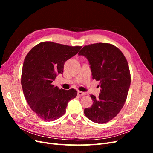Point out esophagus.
<instances>
[{
	"instance_id": "esophagus-1",
	"label": "esophagus",
	"mask_w": 153,
	"mask_h": 153,
	"mask_svg": "<svg viewBox=\"0 0 153 153\" xmlns=\"http://www.w3.org/2000/svg\"><path fill=\"white\" fill-rule=\"evenodd\" d=\"M78 95L80 96H82L85 95V92H82V91H78Z\"/></svg>"
}]
</instances>
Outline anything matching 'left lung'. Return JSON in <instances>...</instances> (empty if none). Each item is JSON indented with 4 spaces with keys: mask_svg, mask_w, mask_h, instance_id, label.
<instances>
[{
    "mask_svg": "<svg viewBox=\"0 0 153 153\" xmlns=\"http://www.w3.org/2000/svg\"><path fill=\"white\" fill-rule=\"evenodd\" d=\"M78 55L89 61L92 79L99 81L101 87L98 98L91 95L93 104L84 114L96 123H107L119 113L127 98L131 83L127 60L117 47L106 43L86 45Z\"/></svg>",
    "mask_w": 153,
    "mask_h": 153,
    "instance_id": "8db88e82",
    "label": "left lung"
}]
</instances>
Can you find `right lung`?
Instances as JSON below:
<instances>
[{
  "instance_id": "add662e5",
  "label": "right lung",
  "mask_w": 153,
  "mask_h": 153,
  "mask_svg": "<svg viewBox=\"0 0 153 153\" xmlns=\"http://www.w3.org/2000/svg\"><path fill=\"white\" fill-rule=\"evenodd\" d=\"M81 48L45 41L26 55L22 72V89L27 103L41 119L53 121L60 118L65 114L69 101L77 96L76 90L59 89L52 82L62 74L65 62Z\"/></svg>"
}]
</instances>
